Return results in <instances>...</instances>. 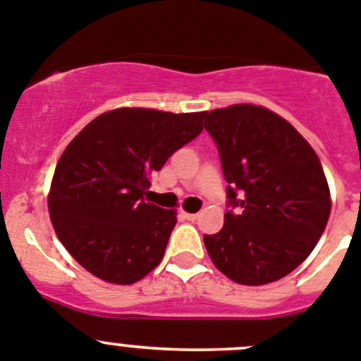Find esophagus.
<instances>
[{
	"mask_svg": "<svg viewBox=\"0 0 361 361\" xmlns=\"http://www.w3.org/2000/svg\"><path fill=\"white\" fill-rule=\"evenodd\" d=\"M180 216L183 217V219H187V221H196L200 214H190V212H183V210H181Z\"/></svg>",
	"mask_w": 361,
	"mask_h": 361,
	"instance_id": "1",
	"label": "esophagus"
}]
</instances>
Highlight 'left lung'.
Wrapping results in <instances>:
<instances>
[{"label": "left lung", "instance_id": "1", "mask_svg": "<svg viewBox=\"0 0 361 361\" xmlns=\"http://www.w3.org/2000/svg\"><path fill=\"white\" fill-rule=\"evenodd\" d=\"M203 118L230 209L223 228L203 235L207 252L237 284L279 281L306 261L329 219L322 164L288 120L261 106L235 104Z\"/></svg>", "mask_w": 361, "mask_h": 361}]
</instances>
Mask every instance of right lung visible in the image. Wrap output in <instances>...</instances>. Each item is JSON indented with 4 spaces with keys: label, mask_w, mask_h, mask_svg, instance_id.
Instances as JSON below:
<instances>
[{
    "label": "right lung",
    "mask_w": 361,
    "mask_h": 361,
    "mask_svg": "<svg viewBox=\"0 0 361 361\" xmlns=\"http://www.w3.org/2000/svg\"><path fill=\"white\" fill-rule=\"evenodd\" d=\"M203 116L113 109L68 144L55 167L48 210L59 241L90 274L133 284L160 264L176 210L145 200L149 178L203 131Z\"/></svg>",
    "instance_id": "1"
}]
</instances>
